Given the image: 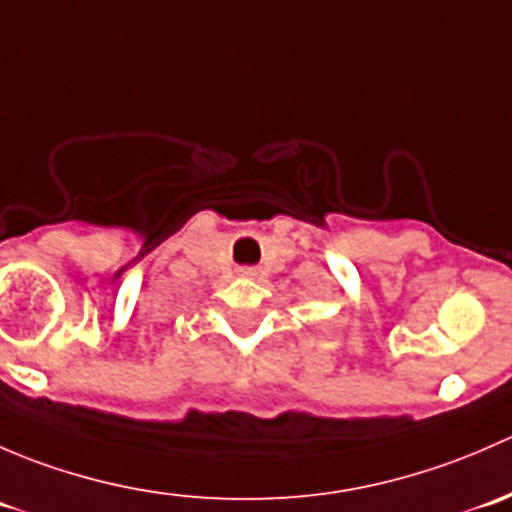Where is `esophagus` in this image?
Returning a JSON list of instances; mask_svg holds the SVG:
<instances>
[{
  "mask_svg": "<svg viewBox=\"0 0 512 512\" xmlns=\"http://www.w3.org/2000/svg\"><path fill=\"white\" fill-rule=\"evenodd\" d=\"M245 272H247V270H245Z\"/></svg>",
  "mask_w": 512,
  "mask_h": 512,
  "instance_id": "1",
  "label": "esophagus"
}]
</instances>
